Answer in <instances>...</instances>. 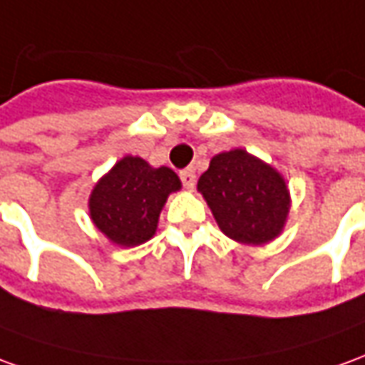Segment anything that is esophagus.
<instances>
[{"instance_id":"34e87169","label":"esophagus","mask_w":365,"mask_h":365,"mask_svg":"<svg viewBox=\"0 0 365 365\" xmlns=\"http://www.w3.org/2000/svg\"><path fill=\"white\" fill-rule=\"evenodd\" d=\"M180 180H182V185L187 190H192L196 185V175L192 169H187V170H180Z\"/></svg>"}]
</instances>
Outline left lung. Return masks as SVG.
<instances>
[{"mask_svg": "<svg viewBox=\"0 0 365 365\" xmlns=\"http://www.w3.org/2000/svg\"><path fill=\"white\" fill-rule=\"evenodd\" d=\"M196 188L218 228L237 244H269L285 228L291 210L287 180L245 149L214 155Z\"/></svg>", "mask_w": 365, "mask_h": 365, "instance_id": "8db88e82", "label": "left lung"}]
</instances>
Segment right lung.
Masks as SVG:
<instances>
[{
    "mask_svg": "<svg viewBox=\"0 0 365 365\" xmlns=\"http://www.w3.org/2000/svg\"><path fill=\"white\" fill-rule=\"evenodd\" d=\"M182 187L169 167H151L125 155L96 182L88 198L90 220L112 244L135 247L157 232L167 198Z\"/></svg>",
    "mask_w": 365,
    "mask_h": 365,
    "instance_id": "1",
    "label": "right lung"
}]
</instances>
